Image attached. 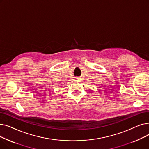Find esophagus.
Here are the masks:
<instances>
[{
	"label": "esophagus",
	"mask_w": 149,
	"mask_h": 149,
	"mask_svg": "<svg viewBox=\"0 0 149 149\" xmlns=\"http://www.w3.org/2000/svg\"><path fill=\"white\" fill-rule=\"evenodd\" d=\"M80 79H79V78H77V79H76V80L75 81H80Z\"/></svg>",
	"instance_id": "obj_1"
}]
</instances>
